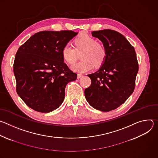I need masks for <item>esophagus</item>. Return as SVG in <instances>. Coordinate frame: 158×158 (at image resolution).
<instances>
[{
	"label": "esophagus",
	"mask_w": 158,
	"mask_h": 158,
	"mask_svg": "<svg viewBox=\"0 0 158 158\" xmlns=\"http://www.w3.org/2000/svg\"><path fill=\"white\" fill-rule=\"evenodd\" d=\"M83 76L82 74H77V79H80L81 77H82Z\"/></svg>",
	"instance_id": "34e87169"
}]
</instances>
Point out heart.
<instances>
[{"mask_svg": "<svg viewBox=\"0 0 158 158\" xmlns=\"http://www.w3.org/2000/svg\"><path fill=\"white\" fill-rule=\"evenodd\" d=\"M76 49L69 44H66L62 49V56L64 60L72 64L77 58V53L82 52V60L71 66V69L76 72L85 73L91 70L93 65H101L107 56V50L104 45L97 42L96 39L86 34L79 35L74 40Z\"/></svg>", "mask_w": 158, "mask_h": 158, "instance_id": "1", "label": "heart"}]
</instances>
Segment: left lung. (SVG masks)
Wrapping results in <instances>:
<instances>
[{
    "instance_id": "obj_1",
    "label": "left lung",
    "mask_w": 158,
    "mask_h": 158,
    "mask_svg": "<svg viewBox=\"0 0 158 158\" xmlns=\"http://www.w3.org/2000/svg\"><path fill=\"white\" fill-rule=\"evenodd\" d=\"M107 50L99 69L87 76L91 84L84 91L88 103L96 109L108 112L123 104L132 94L139 65L132 45L119 32L104 29L92 32Z\"/></svg>"
}]
</instances>
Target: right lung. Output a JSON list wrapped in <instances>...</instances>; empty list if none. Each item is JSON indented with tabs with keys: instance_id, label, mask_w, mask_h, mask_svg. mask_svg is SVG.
Listing matches in <instances>:
<instances>
[{
	"instance_id": "obj_1",
	"label": "right lung",
	"mask_w": 158,
	"mask_h": 158,
	"mask_svg": "<svg viewBox=\"0 0 158 158\" xmlns=\"http://www.w3.org/2000/svg\"><path fill=\"white\" fill-rule=\"evenodd\" d=\"M78 32L41 31L19 48L14 62L16 91L34 110L47 113L57 109L65 98L67 83L76 81L64 62L62 49Z\"/></svg>"
}]
</instances>
